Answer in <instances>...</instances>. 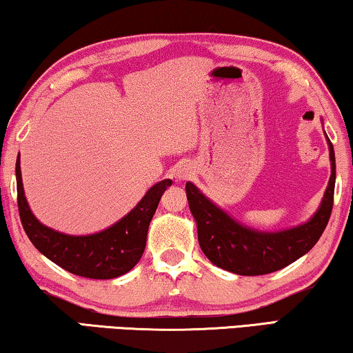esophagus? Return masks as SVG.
Wrapping results in <instances>:
<instances>
[{"label": "esophagus", "mask_w": 353, "mask_h": 353, "mask_svg": "<svg viewBox=\"0 0 353 353\" xmlns=\"http://www.w3.org/2000/svg\"><path fill=\"white\" fill-rule=\"evenodd\" d=\"M192 175V165L189 164V162H180L175 167V176L178 180H188V178H191Z\"/></svg>", "instance_id": "1"}]
</instances>
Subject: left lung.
<instances>
[{
    "mask_svg": "<svg viewBox=\"0 0 353 353\" xmlns=\"http://www.w3.org/2000/svg\"><path fill=\"white\" fill-rule=\"evenodd\" d=\"M331 176L319 210L307 223L279 232L247 228L214 205L191 181L186 183L189 208L197 224L202 252L210 261L239 275H264L287 268L304 256L323 234L333 210L336 159L328 137Z\"/></svg>",
    "mask_w": 353,
    "mask_h": 353,
    "instance_id": "obj_1",
    "label": "left lung"
}]
</instances>
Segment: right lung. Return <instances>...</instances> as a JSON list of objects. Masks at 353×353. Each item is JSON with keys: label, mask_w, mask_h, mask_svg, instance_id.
<instances>
[{"label": "right lung", "mask_w": 353, "mask_h": 353, "mask_svg": "<svg viewBox=\"0 0 353 353\" xmlns=\"http://www.w3.org/2000/svg\"><path fill=\"white\" fill-rule=\"evenodd\" d=\"M17 203L23 231L46 258L81 277L116 279L134 269L146 247L148 228L172 180H162L148 189L141 201L124 218L103 231L89 236H70L41 224L25 199L20 156L15 162Z\"/></svg>", "instance_id": "obj_1"}]
</instances>
